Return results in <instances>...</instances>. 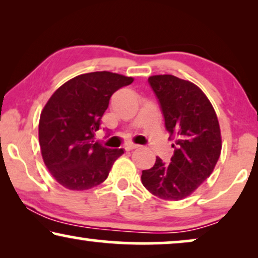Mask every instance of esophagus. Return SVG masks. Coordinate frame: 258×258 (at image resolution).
Segmentation results:
<instances>
[{
  "label": "esophagus",
  "mask_w": 258,
  "mask_h": 258,
  "mask_svg": "<svg viewBox=\"0 0 258 258\" xmlns=\"http://www.w3.org/2000/svg\"><path fill=\"white\" fill-rule=\"evenodd\" d=\"M137 148H140L139 144H134V143H129L125 146V150L126 151H130V150H134V149H137Z\"/></svg>",
  "instance_id": "1"
}]
</instances>
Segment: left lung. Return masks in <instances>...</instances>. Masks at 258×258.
I'll return each instance as SVG.
<instances>
[{"label": "left lung", "instance_id": "left-lung-1", "mask_svg": "<svg viewBox=\"0 0 258 258\" xmlns=\"http://www.w3.org/2000/svg\"><path fill=\"white\" fill-rule=\"evenodd\" d=\"M148 82L175 144L170 163L156 157L141 179L153 195L178 201L195 191L213 172L222 149L220 124L210 101L196 84L174 75L150 76Z\"/></svg>", "mask_w": 258, "mask_h": 258}]
</instances>
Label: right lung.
<instances>
[{"label": "right lung", "instance_id": "add662e5", "mask_svg": "<svg viewBox=\"0 0 258 258\" xmlns=\"http://www.w3.org/2000/svg\"><path fill=\"white\" fill-rule=\"evenodd\" d=\"M133 81L110 72L82 74L59 87L44 105L38 123L42 157L64 188L88 190L101 184L124 153L94 140L111 95Z\"/></svg>", "mask_w": 258, "mask_h": 258}]
</instances>
